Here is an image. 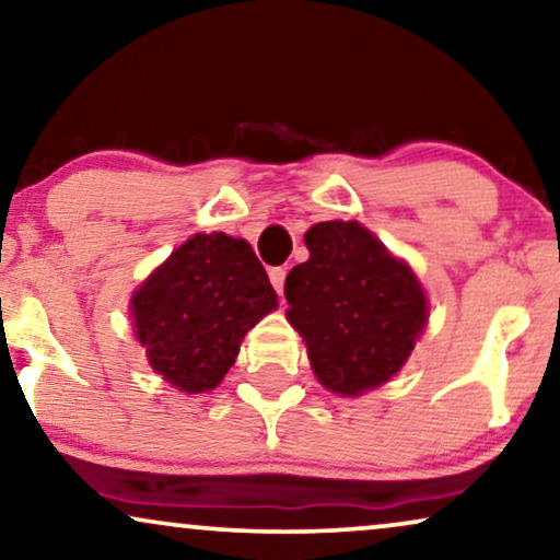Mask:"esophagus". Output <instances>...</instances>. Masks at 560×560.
Instances as JSON below:
<instances>
[{"mask_svg": "<svg viewBox=\"0 0 560 560\" xmlns=\"http://www.w3.org/2000/svg\"><path fill=\"white\" fill-rule=\"evenodd\" d=\"M285 267H272L270 270V282L272 288L278 290V295H282V290H285Z\"/></svg>", "mask_w": 560, "mask_h": 560, "instance_id": "esophagus-1", "label": "esophagus"}]
</instances>
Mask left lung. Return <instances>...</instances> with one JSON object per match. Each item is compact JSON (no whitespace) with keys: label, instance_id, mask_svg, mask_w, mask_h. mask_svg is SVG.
Listing matches in <instances>:
<instances>
[{"label":"left lung","instance_id":"obj_1","mask_svg":"<svg viewBox=\"0 0 560 560\" xmlns=\"http://www.w3.org/2000/svg\"><path fill=\"white\" fill-rule=\"evenodd\" d=\"M303 240L311 257L288 275L285 313L316 380L349 397L385 385L428 324L416 272L359 221H320Z\"/></svg>","mask_w":560,"mask_h":560}]
</instances>
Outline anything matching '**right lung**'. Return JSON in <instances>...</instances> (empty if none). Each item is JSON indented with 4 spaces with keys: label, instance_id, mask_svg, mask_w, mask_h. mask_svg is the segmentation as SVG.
<instances>
[{
    "label": "right lung",
    "instance_id": "1",
    "mask_svg": "<svg viewBox=\"0 0 560 560\" xmlns=\"http://www.w3.org/2000/svg\"><path fill=\"white\" fill-rule=\"evenodd\" d=\"M275 308L278 295L255 252L224 232L190 236L129 303L150 366L190 395L224 380L244 336Z\"/></svg>",
    "mask_w": 560,
    "mask_h": 560
}]
</instances>
